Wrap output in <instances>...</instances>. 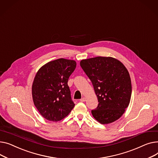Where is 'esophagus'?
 <instances>
[{"mask_svg": "<svg viewBox=\"0 0 158 158\" xmlns=\"http://www.w3.org/2000/svg\"><path fill=\"white\" fill-rule=\"evenodd\" d=\"M80 101H81V102H84V101H85V98H82L81 99H80Z\"/></svg>", "mask_w": 158, "mask_h": 158, "instance_id": "esophagus-1", "label": "esophagus"}]
</instances>
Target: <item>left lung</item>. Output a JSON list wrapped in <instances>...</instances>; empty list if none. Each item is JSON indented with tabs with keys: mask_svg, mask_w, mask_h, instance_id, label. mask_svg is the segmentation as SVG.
Wrapping results in <instances>:
<instances>
[{
	"mask_svg": "<svg viewBox=\"0 0 158 158\" xmlns=\"http://www.w3.org/2000/svg\"><path fill=\"white\" fill-rule=\"evenodd\" d=\"M80 66L93 85L98 105L91 111L102 124L112 123L124 113L131 99L132 87L126 68L110 57L81 60Z\"/></svg>",
	"mask_w": 158,
	"mask_h": 158,
	"instance_id": "obj_1",
	"label": "left lung"
}]
</instances>
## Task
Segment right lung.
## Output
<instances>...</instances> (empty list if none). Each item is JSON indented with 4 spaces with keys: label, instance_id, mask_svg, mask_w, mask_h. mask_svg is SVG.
<instances>
[{
    "label": "right lung",
    "instance_id": "add662e5",
    "mask_svg": "<svg viewBox=\"0 0 158 158\" xmlns=\"http://www.w3.org/2000/svg\"><path fill=\"white\" fill-rule=\"evenodd\" d=\"M75 60L59 59L44 64L37 72L32 86L34 104L50 121H59L75 106L68 85L75 69Z\"/></svg>",
    "mask_w": 158,
    "mask_h": 158
}]
</instances>
